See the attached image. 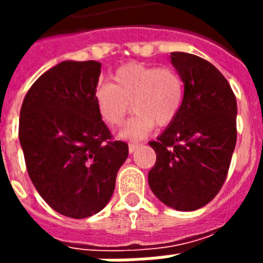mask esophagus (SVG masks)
I'll return each instance as SVG.
<instances>
[{
    "instance_id": "1",
    "label": "esophagus",
    "mask_w": 263,
    "mask_h": 263,
    "mask_svg": "<svg viewBox=\"0 0 263 263\" xmlns=\"http://www.w3.org/2000/svg\"><path fill=\"white\" fill-rule=\"evenodd\" d=\"M142 146H143L142 143H129L128 144V150H129V153L132 154V153H135L136 150L142 147Z\"/></svg>"
}]
</instances>
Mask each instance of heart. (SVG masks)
Masks as SVG:
<instances>
[{
    "label": "heart",
    "mask_w": 263,
    "mask_h": 263,
    "mask_svg": "<svg viewBox=\"0 0 263 263\" xmlns=\"http://www.w3.org/2000/svg\"><path fill=\"white\" fill-rule=\"evenodd\" d=\"M111 83L102 84L94 92L99 117L109 127L123 123L129 111H135L120 128L119 138L142 139L154 125H168L177 117L184 98V83L175 68H157L131 63L111 75Z\"/></svg>",
    "instance_id": "1"
}]
</instances>
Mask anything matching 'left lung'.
<instances>
[{
  "instance_id": "8db88e82",
  "label": "left lung",
  "mask_w": 263,
  "mask_h": 263,
  "mask_svg": "<svg viewBox=\"0 0 263 263\" xmlns=\"http://www.w3.org/2000/svg\"><path fill=\"white\" fill-rule=\"evenodd\" d=\"M171 63L184 83L177 117L156 140L148 172L154 195L169 208L192 212L222 187L236 146V98L228 80L198 55L175 51Z\"/></svg>"
}]
</instances>
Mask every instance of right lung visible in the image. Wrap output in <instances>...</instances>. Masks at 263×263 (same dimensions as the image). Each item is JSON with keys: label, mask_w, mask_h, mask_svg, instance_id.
Segmentation results:
<instances>
[{"label": "right lung", "mask_w": 263, "mask_h": 263, "mask_svg": "<svg viewBox=\"0 0 263 263\" xmlns=\"http://www.w3.org/2000/svg\"><path fill=\"white\" fill-rule=\"evenodd\" d=\"M99 75L98 61H63L36 79L20 110L31 181L53 210L71 218L106 206L128 157V144L111 140L95 106Z\"/></svg>", "instance_id": "add662e5"}]
</instances>
